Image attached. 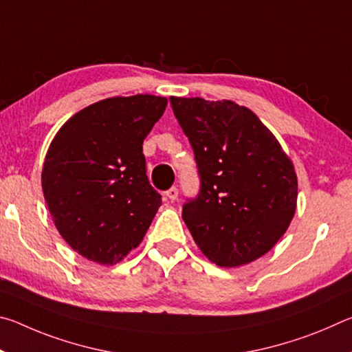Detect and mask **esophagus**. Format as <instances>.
Listing matches in <instances>:
<instances>
[{
    "label": "esophagus",
    "mask_w": 352,
    "mask_h": 352,
    "mask_svg": "<svg viewBox=\"0 0 352 352\" xmlns=\"http://www.w3.org/2000/svg\"><path fill=\"white\" fill-rule=\"evenodd\" d=\"M166 197H168L170 201H175L178 199V189L175 186H172L170 189L166 190Z\"/></svg>",
    "instance_id": "esophagus-1"
}]
</instances>
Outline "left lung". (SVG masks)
Returning <instances> with one entry per match:
<instances>
[{"instance_id": "left-lung-1", "label": "left lung", "mask_w": 352, "mask_h": 352, "mask_svg": "<svg viewBox=\"0 0 352 352\" xmlns=\"http://www.w3.org/2000/svg\"><path fill=\"white\" fill-rule=\"evenodd\" d=\"M192 146L200 177L182 217L195 243L219 267L253 262L275 247L294 219L295 168L254 113L231 100L170 98Z\"/></svg>"}]
</instances>
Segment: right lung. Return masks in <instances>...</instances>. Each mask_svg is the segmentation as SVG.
<instances>
[{
    "instance_id": "right-lung-1",
    "label": "right lung",
    "mask_w": 352,
    "mask_h": 352,
    "mask_svg": "<svg viewBox=\"0 0 352 352\" xmlns=\"http://www.w3.org/2000/svg\"><path fill=\"white\" fill-rule=\"evenodd\" d=\"M168 99L109 98L76 113L47 148L41 188L52 220L83 258L113 265L141 243L162 206L142 141Z\"/></svg>"
}]
</instances>
